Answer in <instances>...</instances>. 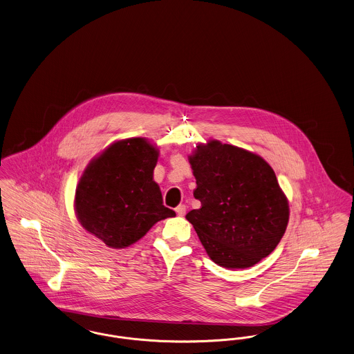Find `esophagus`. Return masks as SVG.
<instances>
[{
  "instance_id": "34e87169",
  "label": "esophagus",
  "mask_w": 354,
  "mask_h": 354,
  "mask_svg": "<svg viewBox=\"0 0 354 354\" xmlns=\"http://www.w3.org/2000/svg\"><path fill=\"white\" fill-rule=\"evenodd\" d=\"M176 213L180 216H185V213H186V206H185V205L177 206V207H176Z\"/></svg>"
}]
</instances>
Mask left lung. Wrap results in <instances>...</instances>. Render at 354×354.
<instances>
[{
	"label": "left lung",
	"instance_id": "1",
	"mask_svg": "<svg viewBox=\"0 0 354 354\" xmlns=\"http://www.w3.org/2000/svg\"><path fill=\"white\" fill-rule=\"evenodd\" d=\"M201 209L186 219L210 259L246 268L268 257L284 235L290 209L272 168L257 154L216 140L190 156Z\"/></svg>",
	"mask_w": 354,
	"mask_h": 354
}]
</instances>
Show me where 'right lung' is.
Wrapping results in <instances>:
<instances>
[{
	"label": "right lung",
	"mask_w": 354,
	"mask_h": 354,
	"mask_svg": "<svg viewBox=\"0 0 354 354\" xmlns=\"http://www.w3.org/2000/svg\"><path fill=\"white\" fill-rule=\"evenodd\" d=\"M158 151L144 138L112 144L84 170L75 193L82 226L107 246L123 248L156 222L176 216L162 205L153 169Z\"/></svg>",
	"instance_id": "1"
}]
</instances>
